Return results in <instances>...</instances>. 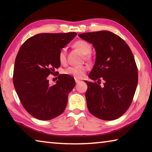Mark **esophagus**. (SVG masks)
<instances>
[{
	"instance_id": "34e87169",
	"label": "esophagus",
	"mask_w": 152,
	"mask_h": 152,
	"mask_svg": "<svg viewBox=\"0 0 152 152\" xmlns=\"http://www.w3.org/2000/svg\"><path fill=\"white\" fill-rule=\"evenodd\" d=\"M75 82H76V84H78V83H79L80 82V80H78V79H77V78H75Z\"/></svg>"
}]
</instances>
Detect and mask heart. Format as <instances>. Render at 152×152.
I'll use <instances>...</instances> for the list:
<instances>
[{"instance_id":"1","label":"heart","mask_w":152,"mask_h":152,"mask_svg":"<svg viewBox=\"0 0 152 152\" xmlns=\"http://www.w3.org/2000/svg\"><path fill=\"white\" fill-rule=\"evenodd\" d=\"M74 48L78 50L82 54L84 55L86 59L91 58V51L92 50V46L91 43L85 40H78L74 43ZM58 59L60 63L64 64L66 61V50L65 48L61 49L58 53ZM87 66H70L68 67L64 70V73L68 75L74 77L76 78H83L85 72L87 70Z\"/></svg>"}]
</instances>
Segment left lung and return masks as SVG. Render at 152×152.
<instances>
[{
	"label": "left lung",
	"instance_id": "8db88e82",
	"mask_svg": "<svg viewBox=\"0 0 152 152\" xmlns=\"http://www.w3.org/2000/svg\"><path fill=\"white\" fill-rule=\"evenodd\" d=\"M78 36L96 50V60L88 77L97 82L84 81L88 86V109L105 121L118 119L132 104L138 82L137 68L132 51L119 36L109 31L84 33ZM105 80L101 87L100 81Z\"/></svg>",
	"mask_w": 152,
	"mask_h": 152
}]
</instances>
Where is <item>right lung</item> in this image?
I'll list each match as a JSON object with an SVG mask.
<instances>
[{"instance_id":"1","label":"right lung","mask_w":152,"mask_h":152,"mask_svg":"<svg viewBox=\"0 0 152 152\" xmlns=\"http://www.w3.org/2000/svg\"><path fill=\"white\" fill-rule=\"evenodd\" d=\"M76 35L39 33L19 49L14 66V86L25 109L36 119H52L66 109L69 92L76 84L74 78L60 74L56 84L50 86L48 77L60 66L59 51Z\"/></svg>"}]
</instances>
